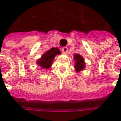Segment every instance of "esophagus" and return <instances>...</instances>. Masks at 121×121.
<instances>
[{
  "mask_svg": "<svg viewBox=\"0 0 121 121\" xmlns=\"http://www.w3.org/2000/svg\"><path fill=\"white\" fill-rule=\"evenodd\" d=\"M61 51H62L63 54H66V53H67V52H68V48H66V47H64V48H62Z\"/></svg>",
  "mask_w": 121,
  "mask_h": 121,
  "instance_id": "esophagus-1",
  "label": "esophagus"
}]
</instances>
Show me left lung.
<instances>
[{
    "label": "left lung",
    "mask_w": 121,
    "mask_h": 121,
    "mask_svg": "<svg viewBox=\"0 0 121 121\" xmlns=\"http://www.w3.org/2000/svg\"><path fill=\"white\" fill-rule=\"evenodd\" d=\"M74 57V60L75 61V69L77 72H79L82 70H83L85 69V61L84 59L82 56H81L78 54H76L73 55Z\"/></svg>",
    "instance_id": "1"
}]
</instances>
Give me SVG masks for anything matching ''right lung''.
<instances>
[{
  "label": "right lung",
  "mask_w": 121,
  "mask_h": 121,
  "mask_svg": "<svg viewBox=\"0 0 121 121\" xmlns=\"http://www.w3.org/2000/svg\"><path fill=\"white\" fill-rule=\"evenodd\" d=\"M60 54H61L60 49L57 48H52L50 50L45 52L41 56V58L37 61V64L43 69H49L52 64L55 57Z\"/></svg>",
  "instance_id": "obj_1"
}]
</instances>
